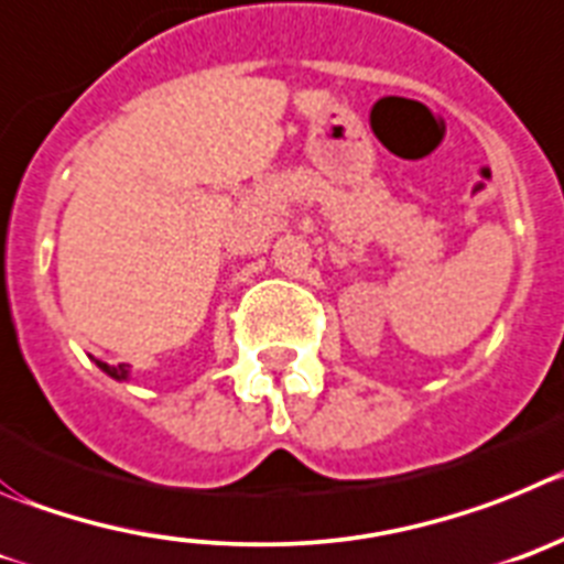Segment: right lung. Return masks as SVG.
I'll list each match as a JSON object with an SVG mask.
<instances>
[{
    "instance_id": "1",
    "label": "right lung",
    "mask_w": 564,
    "mask_h": 564,
    "mask_svg": "<svg viewBox=\"0 0 564 564\" xmlns=\"http://www.w3.org/2000/svg\"><path fill=\"white\" fill-rule=\"evenodd\" d=\"M95 365H98L104 373H109L111 379H118V382L129 379V365H109V362H100V359H95Z\"/></svg>"
}]
</instances>
